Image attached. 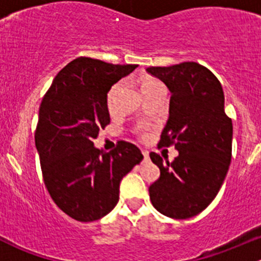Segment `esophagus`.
I'll return each instance as SVG.
<instances>
[{
  "label": "esophagus",
  "instance_id": "esophagus-1",
  "mask_svg": "<svg viewBox=\"0 0 261 261\" xmlns=\"http://www.w3.org/2000/svg\"><path fill=\"white\" fill-rule=\"evenodd\" d=\"M141 152H143L144 155V162H147V160H149V151H147V150H141Z\"/></svg>",
  "mask_w": 261,
  "mask_h": 261
}]
</instances>
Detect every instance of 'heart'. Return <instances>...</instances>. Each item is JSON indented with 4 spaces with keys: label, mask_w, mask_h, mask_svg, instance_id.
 Listing matches in <instances>:
<instances>
[{
    "label": "heart",
    "mask_w": 261,
    "mask_h": 261,
    "mask_svg": "<svg viewBox=\"0 0 261 261\" xmlns=\"http://www.w3.org/2000/svg\"><path fill=\"white\" fill-rule=\"evenodd\" d=\"M158 86H162V84L154 80H147L144 82L143 86H141V91H144V89L154 88V87H158ZM120 88H121V83L115 84V86L110 89L109 96H107V107H109V111L111 112V114L115 111V109H116V94H117L118 89Z\"/></svg>",
    "instance_id": "b5f03b06"
}]
</instances>
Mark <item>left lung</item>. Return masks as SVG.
Wrapping results in <instances>:
<instances>
[{"instance_id":"left-lung-1","label":"left lung","mask_w":261,"mask_h":261,"mask_svg":"<svg viewBox=\"0 0 261 261\" xmlns=\"http://www.w3.org/2000/svg\"><path fill=\"white\" fill-rule=\"evenodd\" d=\"M146 72L172 94L160 144H174L178 150L172 163L156 152L150 154L160 169L159 179L149 188L150 199L164 216L191 218L215 199L231 163L232 121L225 112L222 86L212 72L194 62L150 67Z\"/></svg>"}]
</instances>
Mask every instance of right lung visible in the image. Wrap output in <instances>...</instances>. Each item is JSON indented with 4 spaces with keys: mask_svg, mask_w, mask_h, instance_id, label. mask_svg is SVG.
<instances>
[{
    "mask_svg": "<svg viewBox=\"0 0 261 261\" xmlns=\"http://www.w3.org/2000/svg\"><path fill=\"white\" fill-rule=\"evenodd\" d=\"M136 68L77 58L58 73L41 101L35 146L44 183L55 204L81 222L115 208L121 180L144 158L126 141L110 152L93 144L110 123V89Z\"/></svg>",
    "mask_w": 261,
    "mask_h": 261,
    "instance_id": "add662e5",
    "label": "right lung"
}]
</instances>
